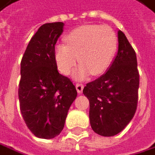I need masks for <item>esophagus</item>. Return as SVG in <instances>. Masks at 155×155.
I'll list each match as a JSON object with an SVG mask.
<instances>
[{
    "mask_svg": "<svg viewBox=\"0 0 155 155\" xmlns=\"http://www.w3.org/2000/svg\"><path fill=\"white\" fill-rule=\"evenodd\" d=\"M75 87H76V90H77L78 93H81L82 91H83L84 85H83V84H81V83H76Z\"/></svg>",
    "mask_w": 155,
    "mask_h": 155,
    "instance_id": "1",
    "label": "esophagus"
}]
</instances>
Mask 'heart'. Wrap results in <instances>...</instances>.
Wrapping results in <instances>:
<instances>
[{
    "mask_svg": "<svg viewBox=\"0 0 155 155\" xmlns=\"http://www.w3.org/2000/svg\"><path fill=\"white\" fill-rule=\"evenodd\" d=\"M64 41L66 44H58L55 49L58 67L67 75L79 61L81 64L74 74L79 80L91 74L95 76L103 74L113 62L118 46L115 32L106 25L79 26L65 36Z\"/></svg>",
    "mask_w": 155,
    "mask_h": 155,
    "instance_id": "1",
    "label": "heart"
}]
</instances>
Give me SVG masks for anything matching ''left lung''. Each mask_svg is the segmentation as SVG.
<instances>
[{
    "label": "left lung",
    "instance_id": "1",
    "mask_svg": "<svg viewBox=\"0 0 155 155\" xmlns=\"http://www.w3.org/2000/svg\"><path fill=\"white\" fill-rule=\"evenodd\" d=\"M118 52L105 74L86 84L92 130L103 137L120 133L135 115L138 101L139 74L136 52L118 31Z\"/></svg>",
    "mask_w": 155,
    "mask_h": 155
}]
</instances>
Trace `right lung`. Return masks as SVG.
<instances>
[{"label":"right lung","mask_w":155,"mask_h":155,"mask_svg":"<svg viewBox=\"0 0 155 155\" xmlns=\"http://www.w3.org/2000/svg\"><path fill=\"white\" fill-rule=\"evenodd\" d=\"M63 26L62 22L42 25L29 41L21 60L20 111L27 128L40 138L49 139L60 134L77 97L75 86L58 73L56 62L55 45Z\"/></svg>","instance_id":"right-lung-1"}]
</instances>
